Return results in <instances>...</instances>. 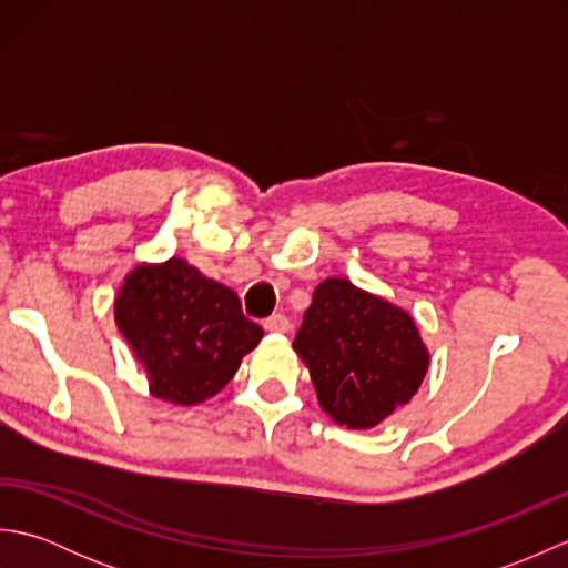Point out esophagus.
Returning <instances> with one entry per match:
<instances>
[{
	"mask_svg": "<svg viewBox=\"0 0 568 568\" xmlns=\"http://www.w3.org/2000/svg\"><path fill=\"white\" fill-rule=\"evenodd\" d=\"M263 329L271 334H285L287 329H291V320H287L285 315H273L263 322Z\"/></svg>",
	"mask_w": 568,
	"mask_h": 568,
	"instance_id": "esophagus-1",
	"label": "esophagus"
}]
</instances>
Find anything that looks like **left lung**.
<instances>
[{"label":"left lung","instance_id":"8db88e82","mask_svg":"<svg viewBox=\"0 0 568 568\" xmlns=\"http://www.w3.org/2000/svg\"><path fill=\"white\" fill-rule=\"evenodd\" d=\"M293 346L322 409L348 429L376 427L409 403L429 366L413 317L346 277L315 287Z\"/></svg>","mask_w":568,"mask_h":568}]
</instances>
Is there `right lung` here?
<instances>
[{
  "label": "right lung",
  "mask_w": 568,
  "mask_h": 568,
  "mask_svg": "<svg viewBox=\"0 0 568 568\" xmlns=\"http://www.w3.org/2000/svg\"><path fill=\"white\" fill-rule=\"evenodd\" d=\"M114 317L146 366L151 393L173 405H197L220 393L263 336L234 291L183 258L131 271Z\"/></svg>",
  "instance_id": "right-lung-1"
}]
</instances>
